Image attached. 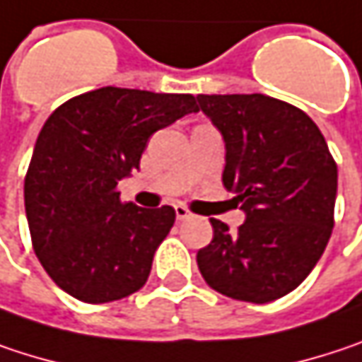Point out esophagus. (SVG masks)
<instances>
[{
	"label": "esophagus",
	"instance_id": "obj_1",
	"mask_svg": "<svg viewBox=\"0 0 362 362\" xmlns=\"http://www.w3.org/2000/svg\"><path fill=\"white\" fill-rule=\"evenodd\" d=\"M174 209H176V217H178L180 221H184V219H190V217H192V214H190V211H188L184 205H176Z\"/></svg>",
	"mask_w": 362,
	"mask_h": 362
}]
</instances>
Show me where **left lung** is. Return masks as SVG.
I'll list each match as a JSON object with an SVG mask.
<instances>
[{
  "label": "left lung",
  "mask_w": 362,
  "mask_h": 362,
  "mask_svg": "<svg viewBox=\"0 0 362 362\" xmlns=\"http://www.w3.org/2000/svg\"><path fill=\"white\" fill-rule=\"evenodd\" d=\"M226 145L221 182L236 194L238 232L211 217L214 240L197 252L205 281L223 296L272 303L298 288L334 228L338 168L305 112L267 95H197Z\"/></svg>",
  "instance_id": "left-lung-1"
}]
</instances>
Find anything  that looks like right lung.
I'll list each match as a JSON object with an SVG mask.
<instances>
[{
    "label": "right lung",
    "mask_w": 362,
    "mask_h": 362,
    "mask_svg": "<svg viewBox=\"0 0 362 362\" xmlns=\"http://www.w3.org/2000/svg\"><path fill=\"white\" fill-rule=\"evenodd\" d=\"M194 112L192 95L103 86L47 117L26 172L24 207L33 248L64 292L99 305L145 286L176 211L122 203L117 182L139 170L153 132Z\"/></svg>",
    "instance_id": "1"
}]
</instances>
